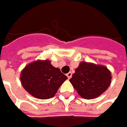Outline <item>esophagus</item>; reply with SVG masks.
Masks as SVG:
<instances>
[{
  "label": "esophagus",
  "instance_id": "1",
  "mask_svg": "<svg viewBox=\"0 0 127 127\" xmlns=\"http://www.w3.org/2000/svg\"><path fill=\"white\" fill-rule=\"evenodd\" d=\"M72 74L71 72H68V73L66 74V76H67V78H68L69 79H70V78H72Z\"/></svg>",
  "mask_w": 127,
  "mask_h": 127
}]
</instances>
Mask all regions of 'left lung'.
Listing matches in <instances>:
<instances>
[{"label": "left lung", "instance_id": "obj_1", "mask_svg": "<svg viewBox=\"0 0 127 127\" xmlns=\"http://www.w3.org/2000/svg\"><path fill=\"white\" fill-rule=\"evenodd\" d=\"M111 78L106 67L81 62L69 81L83 98L93 99L106 90L110 85Z\"/></svg>", "mask_w": 127, "mask_h": 127}]
</instances>
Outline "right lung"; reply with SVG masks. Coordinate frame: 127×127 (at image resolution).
<instances>
[{
	"mask_svg": "<svg viewBox=\"0 0 127 127\" xmlns=\"http://www.w3.org/2000/svg\"><path fill=\"white\" fill-rule=\"evenodd\" d=\"M67 79L58 68L49 61H36L21 72V81L24 88L38 99H49L56 94L61 85Z\"/></svg>",
	"mask_w": 127,
	"mask_h": 127,
	"instance_id": "1",
	"label": "right lung"
}]
</instances>
